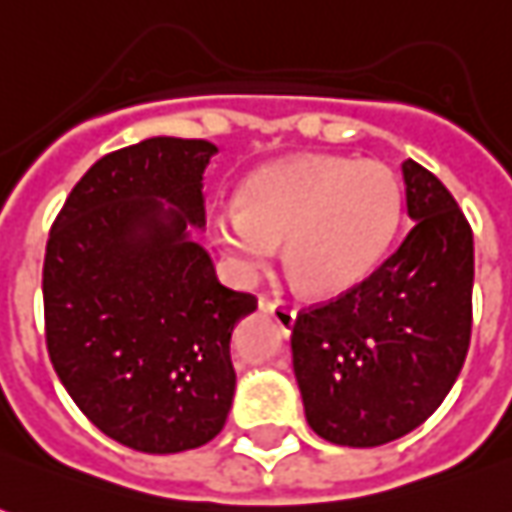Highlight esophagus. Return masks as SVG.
<instances>
[{
  "label": "esophagus",
  "instance_id": "obj_1",
  "mask_svg": "<svg viewBox=\"0 0 512 512\" xmlns=\"http://www.w3.org/2000/svg\"><path fill=\"white\" fill-rule=\"evenodd\" d=\"M263 311H269V314L274 317V323L283 328L286 334H289L291 328H294L297 311H294V306H289V303H280V300H266V303H263Z\"/></svg>",
  "mask_w": 512,
  "mask_h": 512
}]
</instances>
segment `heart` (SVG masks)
Here are the masks:
<instances>
[{"label": "heart", "mask_w": 512, "mask_h": 512, "mask_svg": "<svg viewBox=\"0 0 512 512\" xmlns=\"http://www.w3.org/2000/svg\"><path fill=\"white\" fill-rule=\"evenodd\" d=\"M399 178L379 161L297 155L246 178L240 206L212 215V235L243 274L272 263L277 243L289 274L317 297L354 289L397 235Z\"/></svg>", "instance_id": "1"}]
</instances>
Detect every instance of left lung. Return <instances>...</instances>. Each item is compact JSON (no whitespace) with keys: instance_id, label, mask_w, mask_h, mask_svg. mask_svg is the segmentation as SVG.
<instances>
[{"instance_id":"8db88e82","label":"left lung","mask_w":512,"mask_h":512,"mask_svg":"<svg viewBox=\"0 0 512 512\" xmlns=\"http://www.w3.org/2000/svg\"><path fill=\"white\" fill-rule=\"evenodd\" d=\"M411 232L354 289L297 314L291 365L311 431L377 448L419 428L459 377L473 326V232L445 184L402 164Z\"/></svg>"}]
</instances>
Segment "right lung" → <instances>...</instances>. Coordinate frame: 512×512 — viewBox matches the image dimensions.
Segmentation results:
<instances>
[{
	"label": "right lung",
	"mask_w": 512,
	"mask_h": 512,
	"mask_svg": "<svg viewBox=\"0 0 512 512\" xmlns=\"http://www.w3.org/2000/svg\"><path fill=\"white\" fill-rule=\"evenodd\" d=\"M215 152L161 135L98 158L47 238L50 362L81 414L141 453L201 448L223 431L235 397L229 340L257 309L189 240Z\"/></svg>",
	"instance_id": "obj_1"
}]
</instances>
